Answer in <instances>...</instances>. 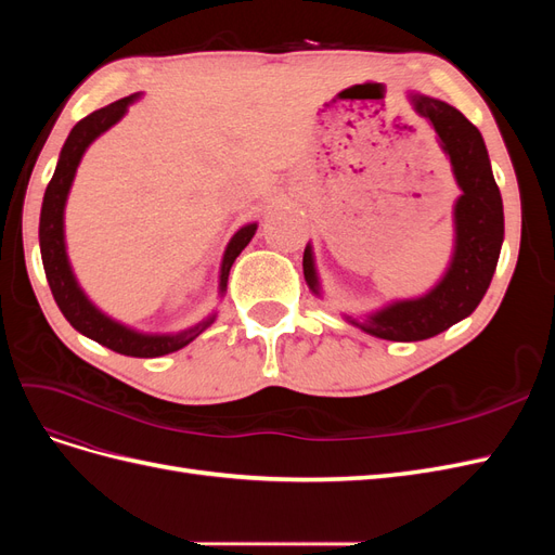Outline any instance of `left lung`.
<instances>
[{
  "label": "left lung",
  "mask_w": 555,
  "mask_h": 555,
  "mask_svg": "<svg viewBox=\"0 0 555 555\" xmlns=\"http://www.w3.org/2000/svg\"><path fill=\"white\" fill-rule=\"evenodd\" d=\"M412 102L416 113L430 120L438 131L463 194L453 212L456 251L442 282L424 298L400 300L373 314L365 324H359L365 333L396 343L433 338L473 314L493 280L502 236H505L502 196L479 129L461 111L440 99L416 94ZM304 273L310 289L317 292L310 247L304 251Z\"/></svg>",
  "instance_id": "1"
}]
</instances>
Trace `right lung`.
I'll list each match as a JSON object with an SVG mask.
<instances>
[{"mask_svg": "<svg viewBox=\"0 0 555 555\" xmlns=\"http://www.w3.org/2000/svg\"><path fill=\"white\" fill-rule=\"evenodd\" d=\"M137 96H125L117 99V102L99 108L90 115L82 117V120L72 129L69 139H66L57 169L50 178L46 194H43V206H41V222H39V243H41V259H43V271L50 284V292H53V298L62 314L66 317L76 331H80L88 338L96 340L99 345H104L117 354L125 357H139V359H153V357H164L171 354L176 349H182L184 345H190L198 333H204L210 324L212 317H208L206 322H201L188 331H182L178 335H143L137 331H129L127 326L113 322L106 314L99 312L86 294L80 292L76 284V278L69 268V259H66V249H64V204H66V194H69V188L74 182L78 162L86 153V147L104 133L108 127H113L120 117L125 115L127 106L133 102ZM257 224H247L243 227L236 236L231 238L227 251H224V261H222V275H220V289H227V280L233 261L245 249V245L255 236Z\"/></svg>", "mask_w": 555, "mask_h": 555, "instance_id": "obj_1", "label": "right lung"}]
</instances>
